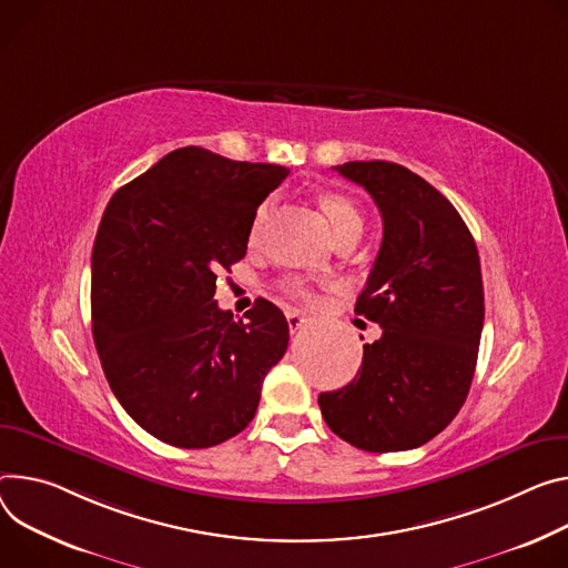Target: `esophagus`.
<instances>
[{
	"instance_id": "1",
	"label": "esophagus",
	"mask_w": 568,
	"mask_h": 568,
	"mask_svg": "<svg viewBox=\"0 0 568 568\" xmlns=\"http://www.w3.org/2000/svg\"><path fill=\"white\" fill-rule=\"evenodd\" d=\"M307 324H311V317H307V315H303V313H298V311H290V313H287V326H290L292 333L305 328Z\"/></svg>"
}]
</instances>
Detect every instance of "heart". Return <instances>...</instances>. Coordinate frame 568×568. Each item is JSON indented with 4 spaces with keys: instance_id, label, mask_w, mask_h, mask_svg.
I'll return each instance as SVG.
<instances>
[{
    "instance_id": "b5f03b06",
    "label": "heart",
    "mask_w": 568,
    "mask_h": 568,
    "mask_svg": "<svg viewBox=\"0 0 568 568\" xmlns=\"http://www.w3.org/2000/svg\"><path fill=\"white\" fill-rule=\"evenodd\" d=\"M270 209H272V203L265 201V203H261V209L255 211L253 224H251L253 233L261 231V226L265 224V220L270 215ZM322 211L326 213V217L331 222L335 240L346 235V233H353V231H363V215H359L357 205L351 199L342 196V194H326V196H322ZM281 290L290 298L305 301V303H311V301L317 298L315 287L307 283V281H303V278H287V281L281 283Z\"/></svg>"
}]
</instances>
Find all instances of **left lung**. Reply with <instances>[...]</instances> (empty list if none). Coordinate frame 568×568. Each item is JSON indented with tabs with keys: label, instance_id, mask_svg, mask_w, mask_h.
Masks as SVG:
<instances>
[{
	"label": "left lung",
	"instance_id": "1",
	"mask_svg": "<svg viewBox=\"0 0 568 568\" xmlns=\"http://www.w3.org/2000/svg\"><path fill=\"white\" fill-rule=\"evenodd\" d=\"M363 185L383 217V242L355 315L383 328L363 367L320 394L328 428L355 448L392 453L439 435L467 400L485 322L480 257L453 203L387 161L333 168Z\"/></svg>",
	"mask_w": 568,
	"mask_h": 568
}]
</instances>
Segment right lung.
<instances>
[{
    "label": "right lung",
    "instance_id": "1",
    "mask_svg": "<svg viewBox=\"0 0 568 568\" xmlns=\"http://www.w3.org/2000/svg\"><path fill=\"white\" fill-rule=\"evenodd\" d=\"M290 174L183 146L122 185L92 246V337L129 417L179 448L242 433L290 326L257 298L235 322L215 301L217 272L242 261L253 215Z\"/></svg>",
    "mask_w": 568,
    "mask_h": 568
}]
</instances>
